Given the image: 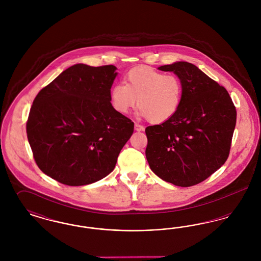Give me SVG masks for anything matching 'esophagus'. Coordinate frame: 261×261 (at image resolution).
<instances>
[{
  "label": "esophagus",
  "mask_w": 261,
  "mask_h": 261,
  "mask_svg": "<svg viewBox=\"0 0 261 261\" xmlns=\"http://www.w3.org/2000/svg\"><path fill=\"white\" fill-rule=\"evenodd\" d=\"M135 130H136V131H144V130H145V127H144L143 125L136 123V124H135Z\"/></svg>",
  "instance_id": "1"
}]
</instances>
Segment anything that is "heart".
Masks as SVG:
<instances>
[{
	"label": "heart",
	"mask_w": 261,
	"mask_h": 261,
	"mask_svg": "<svg viewBox=\"0 0 261 261\" xmlns=\"http://www.w3.org/2000/svg\"><path fill=\"white\" fill-rule=\"evenodd\" d=\"M184 87L180 77L163 74L149 66H138L127 72L124 85L111 90L112 108L125 114L136 105L139 114L148 121L160 124L171 119L179 111Z\"/></svg>",
	"instance_id": "1"
}]
</instances>
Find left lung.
Listing matches in <instances>:
<instances>
[{
  "label": "left lung",
  "mask_w": 261,
  "mask_h": 261,
  "mask_svg": "<svg viewBox=\"0 0 261 261\" xmlns=\"http://www.w3.org/2000/svg\"><path fill=\"white\" fill-rule=\"evenodd\" d=\"M159 69L180 77L184 93L171 119L146 128V156L150 169L162 180L175 186H194L227 161L236 107L223 86L190 62H175Z\"/></svg>",
  "instance_id": "8db88e82"
}]
</instances>
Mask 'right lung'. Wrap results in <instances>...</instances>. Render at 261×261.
I'll return each instance as SVG.
<instances>
[{
  "mask_svg": "<svg viewBox=\"0 0 261 261\" xmlns=\"http://www.w3.org/2000/svg\"><path fill=\"white\" fill-rule=\"evenodd\" d=\"M114 65L78 63L40 90L26 133L38 167L68 186L97 182L112 172L134 122L111 102Z\"/></svg>",
  "mask_w": 261,
  "mask_h": 261,
  "instance_id": "obj_1",
  "label": "right lung"
}]
</instances>
